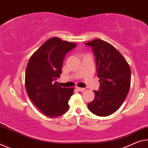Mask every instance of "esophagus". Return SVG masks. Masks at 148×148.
Wrapping results in <instances>:
<instances>
[{"label":"esophagus","instance_id":"obj_1","mask_svg":"<svg viewBox=\"0 0 148 148\" xmlns=\"http://www.w3.org/2000/svg\"><path fill=\"white\" fill-rule=\"evenodd\" d=\"M76 88H77V90H78L79 91H81V92H83V91H84V90H85V88H81V87H77Z\"/></svg>","mask_w":148,"mask_h":148}]
</instances>
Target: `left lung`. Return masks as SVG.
I'll use <instances>...</instances> for the list:
<instances>
[{"label": "left lung", "instance_id": "left-lung-1", "mask_svg": "<svg viewBox=\"0 0 148 148\" xmlns=\"http://www.w3.org/2000/svg\"><path fill=\"white\" fill-rule=\"evenodd\" d=\"M85 44L94 51L101 85L99 91L94 90L95 99L88 108L95 115L107 116L120 107L128 95L130 68L120 51L105 41L95 39Z\"/></svg>", "mask_w": 148, "mask_h": 148}]
</instances>
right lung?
I'll return each instance as SVG.
<instances>
[{
  "label": "right lung",
  "instance_id": "1",
  "mask_svg": "<svg viewBox=\"0 0 148 148\" xmlns=\"http://www.w3.org/2000/svg\"><path fill=\"white\" fill-rule=\"evenodd\" d=\"M77 46L58 37L49 38L29 59L25 73V87L29 99L44 115L57 118L69 109L68 101L74 88L61 87L60 77L65 53Z\"/></svg>",
  "mask_w": 148,
  "mask_h": 148
}]
</instances>
